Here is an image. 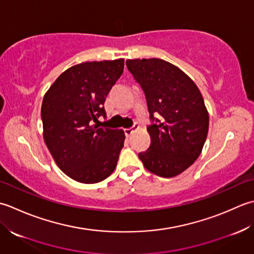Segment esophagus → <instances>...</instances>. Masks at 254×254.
<instances>
[{
  "instance_id": "esophagus-1",
  "label": "esophagus",
  "mask_w": 254,
  "mask_h": 254,
  "mask_svg": "<svg viewBox=\"0 0 254 254\" xmlns=\"http://www.w3.org/2000/svg\"><path fill=\"white\" fill-rule=\"evenodd\" d=\"M138 128H139V125H133L132 127L125 128V129H124V131H125V134H126V136H127V137H129V136H130V134H131L134 130H136V129H138Z\"/></svg>"
}]
</instances>
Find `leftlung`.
<instances>
[{
	"label": "left lung",
	"instance_id": "8db88e82",
	"mask_svg": "<svg viewBox=\"0 0 254 254\" xmlns=\"http://www.w3.org/2000/svg\"><path fill=\"white\" fill-rule=\"evenodd\" d=\"M126 65L144 92L152 122L147 127L151 144L138 157L151 173L173 178L190 167L204 147L209 117L203 96L194 82L168 61L133 59Z\"/></svg>",
	"mask_w": 254,
	"mask_h": 254
}]
</instances>
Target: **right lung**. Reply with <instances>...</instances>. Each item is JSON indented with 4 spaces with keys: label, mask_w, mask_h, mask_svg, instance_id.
<instances>
[{
    "label": "right lung",
    "mask_w": 254,
    "mask_h": 254,
    "mask_svg": "<svg viewBox=\"0 0 254 254\" xmlns=\"http://www.w3.org/2000/svg\"><path fill=\"white\" fill-rule=\"evenodd\" d=\"M124 59L71 66L50 86L41 105L44 139L57 165L76 182L93 184L115 170L125 141L123 129L97 125L120 79Z\"/></svg>",
    "instance_id": "obj_1"
}]
</instances>
